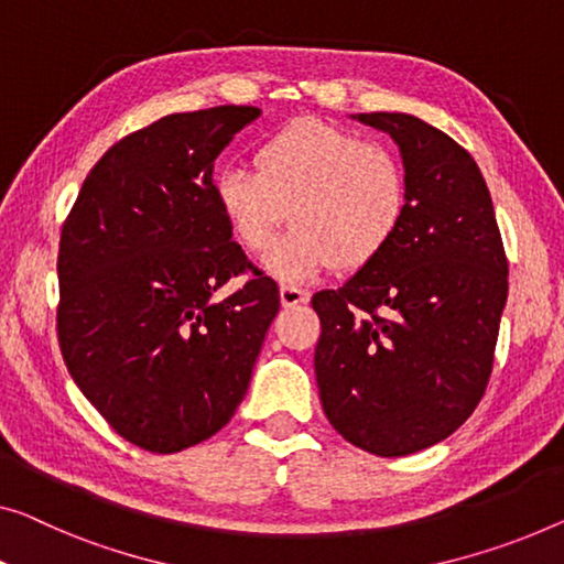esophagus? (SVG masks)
<instances>
[{
	"label": "esophagus",
	"mask_w": 564,
	"mask_h": 564,
	"mask_svg": "<svg viewBox=\"0 0 564 564\" xmlns=\"http://www.w3.org/2000/svg\"><path fill=\"white\" fill-rule=\"evenodd\" d=\"M306 301H308V293L301 291L299 285H289V283L281 285V304L283 306H299V304H306Z\"/></svg>",
	"instance_id": "34e87169"
}]
</instances>
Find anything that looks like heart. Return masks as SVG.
<instances>
[{
    "label": "heart",
    "mask_w": 564,
    "mask_h": 564,
    "mask_svg": "<svg viewBox=\"0 0 564 564\" xmlns=\"http://www.w3.org/2000/svg\"><path fill=\"white\" fill-rule=\"evenodd\" d=\"M248 166L215 176V202L250 253L271 246L285 217L293 228L265 256V271L304 283L329 271L372 265L410 213V182L390 147L318 119H296L263 139Z\"/></svg>",
    "instance_id": "1"
}]
</instances>
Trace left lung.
Listing matches in <instances>:
<instances>
[{"label": "left lung", "instance_id": "8db88e82", "mask_svg": "<svg viewBox=\"0 0 564 564\" xmlns=\"http://www.w3.org/2000/svg\"><path fill=\"white\" fill-rule=\"evenodd\" d=\"M390 133L410 213L372 265L318 291L314 369L334 431L382 458L448 438L491 377L509 265L474 156L410 113H359Z\"/></svg>", "mask_w": 564, "mask_h": 564}]
</instances>
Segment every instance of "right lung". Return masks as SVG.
<instances>
[{"mask_svg": "<svg viewBox=\"0 0 564 564\" xmlns=\"http://www.w3.org/2000/svg\"><path fill=\"white\" fill-rule=\"evenodd\" d=\"M260 108L172 113L113 144L83 182L57 253V341L106 423L176 453L246 398L279 285L253 271L215 202V159Z\"/></svg>", "mask_w": 564, "mask_h": 564, "instance_id": "1", "label": "right lung"}]
</instances>
